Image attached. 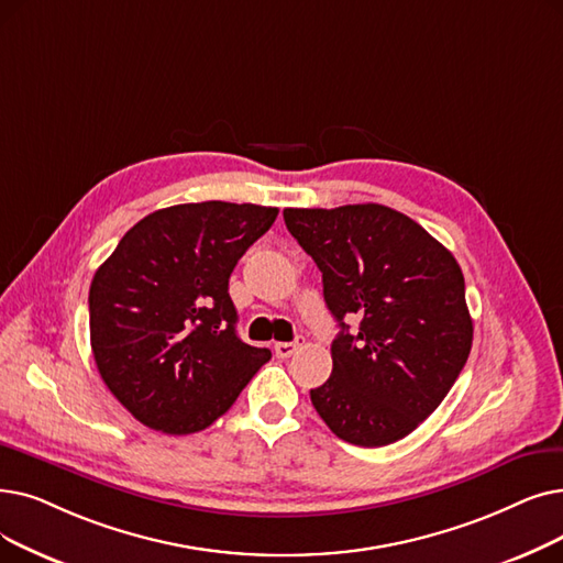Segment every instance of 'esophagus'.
Here are the masks:
<instances>
[{
    "label": "esophagus",
    "instance_id": "esophagus-1",
    "mask_svg": "<svg viewBox=\"0 0 563 563\" xmlns=\"http://www.w3.org/2000/svg\"><path fill=\"white\" fill-rule=\"evenodd\" d=\"M299 345H301V340H297V342H276L274 352H276L278 358H289L291 354L299 350Z\"/></svg>",
    "mask_w": 563,
    "mask_h": 563
}]
</instances>
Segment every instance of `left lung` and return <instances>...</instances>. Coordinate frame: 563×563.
I'll return each mask as SVG.
<instances>
[{"label": "left lung", "instance_id": "8db88e82", "mask_svg": "<svg viewBox=\"0 0 563 563\" xmlns=\"http://www.w3.org/2000/svg\"><path fill=\"white\" fill-rule=\"evenodd\" d=\"M322 272L340 333L331 377L310 400L331 432L386 446L417 430L467 363L474 327L460 264L409 216L384 205L285 209ZM360 317L352 336L344 317Z\"/></svg>", "mask_w": 563, "mask_h": 563}]
</instances>
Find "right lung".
I'll return each instance as SVG.
<instances>
[{"mask_svg":"<svg viewBox=\"0 0 563 563\" xmlns=\"http://www.w3.org/2000/svg\"><path fill=\"white\" fill-rule=\"evenodd\" d=\"M276 216V207L218 200L158 209L121 236L93 274L96 368L146 428H209L272 358L236 335L228 285Z\"/></svg>","mask_w":563,"mask_h":563,"instance_id":"obj_1","label":"right lung"}]
</instances>
